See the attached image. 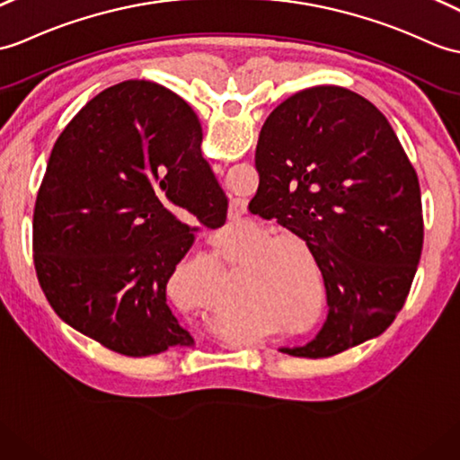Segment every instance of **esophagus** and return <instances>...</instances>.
Listing matches in <instances>:
<instances>
[{
    "label": "esophagus",
    "instance_id": "esophagus-1",
    "mask_svg": "<svg viewBox=\"0 0 460 460\" xmlns=\"http://www.w3.org/2000/svg\"><path fill=\"white\" fill-rule=\"evenodd\" d=\"M244 209H247V206H244L243 199H231L229 204V219H239Z\"/></svg>",
    "mask_w": 460,
    "mask_h": 460
}]
</instances>
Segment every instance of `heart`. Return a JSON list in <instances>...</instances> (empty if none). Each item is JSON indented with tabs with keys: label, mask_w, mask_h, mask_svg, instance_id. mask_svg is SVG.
<instances>
[{
	"label": "heart",
	"mask_w": 460,
	"mask_h": 460,
	"mask_svg": "<svg viewBox=\"0 0 460 460\" xmlns=\"http://www.w3.org/2000/svg\"><path fill=\"white\" fill-rule=\"evenodd\" d=\"M243 233V231H241ZM256 296H261L266 304L274 307V312L284 319H300L307 315V296L297 284L290 266L276 262L272 266L270 279L254 288ZM296 329V327H294Z\"/></svg>",
	"instance_id": "heart-1"
}]
</instances>
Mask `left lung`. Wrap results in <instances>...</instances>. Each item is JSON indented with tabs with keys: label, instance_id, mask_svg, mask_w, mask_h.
<instances>
[{
	"label": "left lung",
	"instance_id": "8db88e82",
	"mask_svg": "<svg viewBox=\"0 0 460 460\" xmlns=\"http://www.w3.org/2000/svg\"><path fill=\"white\" fill-rule=\"evenodd\" d=\"M254 166L261 181L249 209L305 241L329 305L309 343L280 350L325 358L384 333L423 247L418 174L386 117L339 85L302 90L266 117Z\"/></svg>",
	"mask_w": 460,
	"mask_h": 460
}]
</instances>
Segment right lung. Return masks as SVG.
I'll return each instance as SVG.
<instances>
[{
    "instance_id": "add662e5",
    "label": "right lung",
    "mask_w": 460,
    "mask_h": 460,
    "mask_svg": "<svg viewBox=\"0 0 460 460\" xmlns=\"http://www.w3.org/2000/svg\"><path fill=\"white\" fill-rule=\"evenodd\" d=\"M180 95L127 80L95 95L52 148L33 216L39 284L68 325L125 357L194 347L166 284L194 243L176 217L221 227L226 191Z\"/></svg>"
}]
</instances>
